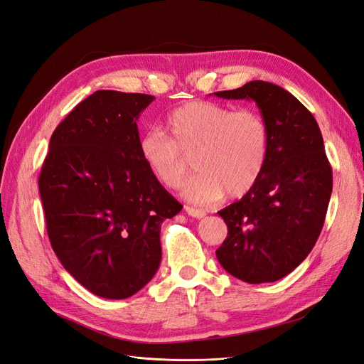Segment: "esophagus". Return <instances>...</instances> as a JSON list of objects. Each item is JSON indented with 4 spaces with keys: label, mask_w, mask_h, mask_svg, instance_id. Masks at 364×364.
<instances>
[{
    "label": "esophagus",
    "mask_w": 364,
    "mask_h": 364,
    "mask_svg": "<svg viewBox=\"0 0 364 364\" xmlns=\"http://www.w3.org/2000/svg\"><path fill=\"white\" fill-rule=\"evenodd\" d=\"M185 211L188 213V215L196 217V218H202V217H205V215H206V213L203 211V209L193 208V206H185Z\"/></svg>",
    "instance_id": "1"
}]
</instances>
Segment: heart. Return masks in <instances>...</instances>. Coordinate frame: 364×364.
<instances>
[{
    "label": "heart",
    "instance_id": "b5f03b06",
    "mask_svg": "<svg viewBox=\"0 0 364 364\" xmlns=\"http://www.w3.org/2000/svg\"><path fill=\"white\" fill-rule=\"evenodd\" d=\"M168 135L149 129L139 138V155L162 185L178 188L190 168L197 173L182 186L193 202L211 203L247 194L267 164L270 127L257 109L214 102H190L167 117Z\"/></svg>",
    "mask_w": 364,
    "mask_h": 364
}]
</instances>
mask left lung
<instances>
[{
	"label": "left lung",
	"mask_w": 364,
	"mask_h": 364,
	"mask_svg": "<svg viewBox=\"0 0 364 364\" xmlns=\"http://www.w3.org/2000/svg\"><path fill=\"white\" fill-rule=\"evenodd\" d=\"M222 98L253 100L270 127L267 164L259 181L218 214L228 237L215 250L232 277L249 282H274L308 257L323 228L333 170L316 118L284 87L253 80Z\"/></svg>",
	"instance_id": "left-lung-1"
}]
</instances>
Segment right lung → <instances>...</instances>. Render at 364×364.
<instances>
[{
	"instance_id": "obj_1",
	"label": "right lung",
	"mask_w": 364,
	"mask_h": 364,
	"mask_svg": "<svg viewBox=\"0 0 364 364\" xmlns=\"http://www.w3.org/2000/svg\"><path fill=\"white\" fill-rule=\"evenodd\" d=\"M153 95L100 90L53 132L39 174L51 247L65 270L106 299L155 277L161 225L182 205L139 155V114Z\"/></svg>"
}]
</instances>
